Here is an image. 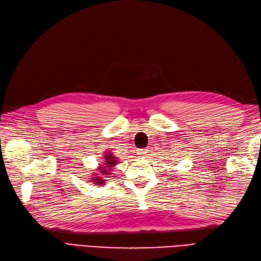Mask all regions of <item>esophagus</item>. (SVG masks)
Listing matches in <instances>:
<instances>
[{
	"mask_svg": "<svg viewBox=\"0 0 261 261\" xmlns=\"http://www.w3.org/2000/svg\"><path fill=\"white\" fill-rule=\"evenodd\" d=\"M138 153H139L140 156H146L147 149H145V148H140V149H138Z\"/></svg>",
	"mask_w": 261,
	"mask_h": 261,
	"instance_id": "1",
	"label": "esophagus"
}]
</instances>
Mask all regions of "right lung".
<instances>
[{"instance_id":"1","label":"right lung","mask_w":261,"mask_h":261,"mask_svg":"<svg viewBox=\"0 0 261 261\" xmlns=\"http://www.w3.org/2000/svg\"><path fill=\"white\" fill-rule=\"evenodd\" d=\"M104 158H105V163H106V167H101L100 168V173H96L95 174V177L93 178V180H94V182H96V184L98 185H100V184H103L104 182V177L103 176H105V174H110V168H108L109 166L110 168L112 167H114V165L116 163V158L112 155V153H108V155H105L104 156Z\"/></svg>"}]
</instances>
